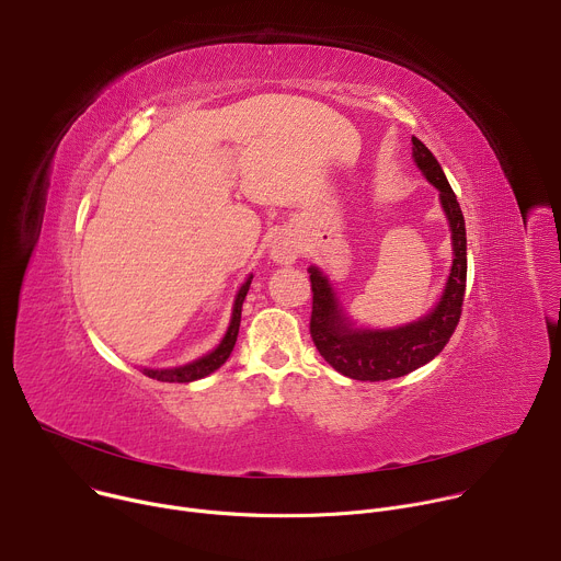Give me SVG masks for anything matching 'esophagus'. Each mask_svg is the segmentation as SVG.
Listing matches in <instances>:
<instances>
[{
    "label": "esophagus",
    "mask_w": 561,
    "mask_h": 561,
    "mask_svg": "<svg viewBox=\"0 0 561 561\" xmlns=\"http://www.w3.org/2000/svg\"><path fill=\"white\" fill-rule=\"evenodd\" d=\"M271 260L275 264H293L297 260V244L293 242V237L279 234L273 247H271Z\"/></svg>",
    "instance_id": "1"
}]
</instances>
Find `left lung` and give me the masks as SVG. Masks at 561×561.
I'll use <instances>...</instances> for the list:
<instances>
[{
    "label": "left lung",
    "mask_w": 561,
    "mask_h": 561,
    "mask_svg": "<svg viewBox=\"0 0 561 561\" xmlns=\"http://www.w3.org/2000/svg\"><path fill=\"white\" fill-rule=\"evenodd\" d=\"M413 157L426 180L439 191L442 208L450 224L453 266L437 306L407 327L370 331L355 329L337 301L333 286L317 266H310V337L337 373L359 381H381L413 373L435 359L455 333L466 293V226L459 202L433 152L413 137Z\"/></svg>",
    "instance_id": "1"
}]
</instances>
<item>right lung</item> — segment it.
I'll list each match as a JSON object with an SVG mask.
<instances>
[{
	"mask_svg": "<svg viewBox=\"0 0 561 561\" xmlns=\"http://www.w3.org/2000/svg\"><path fill=\"white\" fill-rule=\"evenodd\" d=\"M251 279L253 275L242 284V288H239L237 297H234V304H232V317H230V327L224 335V340L219 342V346L215 351H210L208 355L186 364V366H180V368H164V370H144V375L157 379V381H171V383H188V381H195V379H202L210 373H215L232 353V346L237 342V333H239V322H242V304L247 299V293L251 288Z\"/></svg>",
	"mask_w": 561,
	"mask_h": 561,
	"instance_id": "obj_1",
	"label": "right lung"
}]
</instances>
